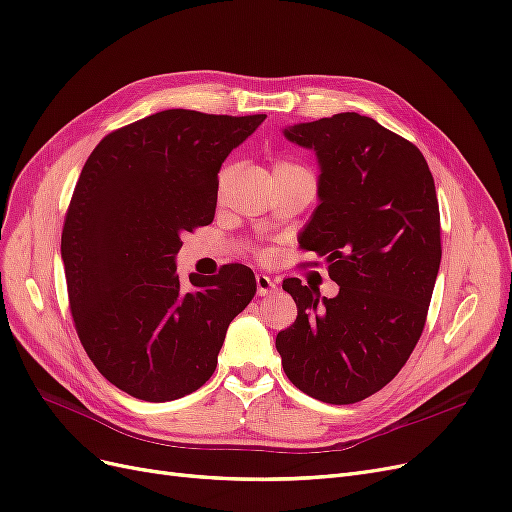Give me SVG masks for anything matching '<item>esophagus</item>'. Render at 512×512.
I'll return each mask as SVG.
<instances>
[{
	"instance_id": "obj_1",
	"label": "esophagus",
	"mask_w": 512,
	"mask_h": 512,
	"mask_svg": "<svg viewBox=\"0 0 512 512\" xmlns=\"http://www.w3.org/2000/svg\"><path fill=\"white\" fill-rule=\"evenodd\" d=\"M255 282H257V295H261V297H268V295L276 293V289H278L276 282L272 278H268L266 274H257Z\"/></svg>"
}]
</instances>
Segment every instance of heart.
Here are the masks:
<instances>
[{
	"label": "heart",
	"mask_w": 512,
	"mask_h": 512,
	"mask_svg": "<svg viewBox=\"0 0 512 512\" xmlns=\"http://www.w3.org/2000/svg\"><path fill=\"white\" fill-rule=\"evenodd\" d=\"M285 168H301V166H297V164H293V162H287V160H278V162L274 164V170H285Z\"/></svg>",
	"instance_id": "obj_1"
}]
</instances>
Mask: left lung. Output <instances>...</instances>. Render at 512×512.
I'll return each mask as SVG.
<instances>
[{"label":"left lung","mask_w":512,"mask_h":512,"mask_svg":"<svg viewBox=\"0 0 512 512\" xmlns=\"http://www.w3.org/2000/svg\"><path fill=\"white\" fill-rule=\"evenodd\" d=\"M316 151L320 204L299 246L325 257L339 293L287 278L295 323L276 335L301 390L352 405L403 369L424 331L441 266V215L422 151L373 118L346 111L285 128Z\"/></svg>","instance_id":"left-lung-1"}]
</instances>
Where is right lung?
Listing matches in <instances>:
<instances>
[{
  "instance_id": "add662e5",
  "label": "right lung",
  "mask_w": 512,
  "mask_h": 512,
  "mask_svg": "<svg viewBox=\"0 0 512 512\" xmlns=\"http://www.w3.org/2000/svg\"><path fill=\"white\" fill-rule=\"evenodd\" d=\"M266 120L166 109L109 132L88 156L65 215L69 308L94 367L135 399L166 403L215 373L255 274L227 263L177 276L181 236L215 217L219 168Z\"/></svg>"
}]
</instances>
